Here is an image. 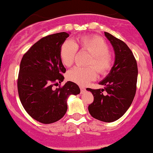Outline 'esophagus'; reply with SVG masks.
Here are the masks:
<instances>
[{
  "mask_svg": "<svg viewBox=\"0 0 153 153\" xmlns=\"http://www.w3.org/2000/svg\"><path fill=\"white\" fill-rule=\"evenodd\" d=\"M80 91H81V93H83V92L85 91V88L82 87V86H79Z\"/></svg>",
  "mask_w": 153,
  "mask_h": 153,
  "instance_id": "1",
  "label": "esophagus"
}]
</instances>
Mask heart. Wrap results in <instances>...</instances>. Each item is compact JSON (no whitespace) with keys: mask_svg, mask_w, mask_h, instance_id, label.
Returning a JSON list of instances; mask_svg holds the SVG:
<instances>
[{"mask_svg":"<svg viewBox=\"0 0 153 153\" xmlns=\"http://www.w3.org/2000/svg\"><path fill=\"white\" fill-rule=\"evenodd\" d=\"M77 48L88 51L91 54L88 60V68L79 66L73 68L67 73L66 77L70 81L80 85H85L93 81L97 77V71L100 74H106L112 67V57L109 53L108 44L98 36H82L74 43L71 41H66L62 45L59 56L62 63L65 66L71 65L76 55Z\"/></svg>","mask_w":153,"mask_h":153,"instance_id":"heart-1","label":"heart"}]
</instances>
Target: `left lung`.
<instances>
[{
    "mask_svg": "<svg viewBox=\"0 0 153 153\" xmlns=\"http://www.w3.org/2000/svg\"><path fill=\"white\" fill-rule=\"evenodd\" d=\"M104 33L114 48V65L106 77L99 82L104 88H87V91L94 96V102L88 105L91 115L97 120L110 123L120 118L132 102L136 92L137 65L125 42L110 33Z\"/></svg>",
    "mask_w": 153,
    "mask_h": 153,
    "instance_id": "left-lung-1",
    "label": "left lung"
}]
</instances>
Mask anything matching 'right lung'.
<instances>
[{
	"instance_id": "right-lung-1",
	"label": "right lung",
	"mask_w": 153,
	"mask_h": 153,
	"mask_svg": "<svg viewBox=\"0 0 153 153\" xmlns=\"http://www.w3.org/2000/svg\"><path fill=\"white\" fill-rule=\"evenodd\" d=\"M69 36L65 32L43 37L23 56L18 78L21 102L29 115L40 123L58 121L68 109L70 95L80 93L76 83L68 81L53 88L64 80L66 69L62 63L59 51Z\"/></svg>"
}]
</instances>
